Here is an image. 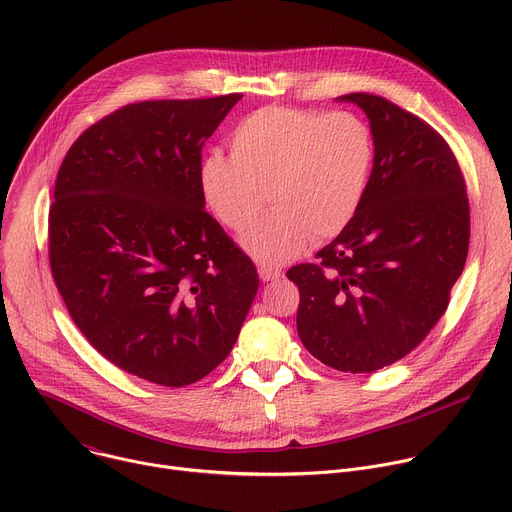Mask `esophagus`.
I'll list each match as a JSON object with an SVG mask.
<instances>
[{
  "instance_id": "obj_1",
  "label": "esophagus",
  "mask_w": 512,
  "mask_h": 512,
  "mask_svg": "<svg viewBox=\"0 0 512 512\" xmlns=\"http://www.w3.org/2000/svg\"><path fill=\"white\" fill-rule=\"evenodd\" d=\"M259 277H261V281H275V279H279L283 273H281V269H277V267H271V265H259Z\"/></svg>"
}]
</instances>
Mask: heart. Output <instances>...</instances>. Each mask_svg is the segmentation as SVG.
<instances>
[{"label": "heart", "mask_w": 512, "mask_h": 512, "mask_svg": "<svg viewBox=\"0 0 512 512\" xmlns=\"http://www.w3.org/2000/svg\"><path fill=\"white\" fill-rule=\"evenodd\" d=\"M375 145L369 125L350 111L318 113L269 105L243 117L231 156L210 152L200 188L218 221L243 229L265 204L273 210L241 235L263 265H281L310 239L344 231L367 194Z\"/></svg>", "instance_id": "obj_1"}]
</instances>
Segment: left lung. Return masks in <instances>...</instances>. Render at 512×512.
Listing matches in <instances>:
<instances>
[{"mask_svg":"<svg viewBox=\"0 0 512 512\" xmlns=\"http://www.w3.org/2000/svg\"><path fill=\"white\" fill-rule=\"evenodd\" d=\"M375 158L367 194L318 263L291 267L298 334L342 373H373L409 354L450 304L470 243V206L446 139L423 119L369 93Z\"/></svg>","mask_w":512,"mask_h":512,"instance_id":"8db88e82","label":"left lung"}]
</instances>
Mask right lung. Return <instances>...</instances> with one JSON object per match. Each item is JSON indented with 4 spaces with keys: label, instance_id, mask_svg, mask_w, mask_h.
<instances>
[{
    "label": "right lung",
    "instance_id": "1",
    "mask_svg": "<svg viewBox=\"0 0 512 512\" xmlns=\"http://www.w3.org/2000/svg\"><path fill=\"white\" fill-rule=\"evenodd\" d=\"M243 95L125 105L58 170L48 214L54 283L85 338L164 387L204 379L255 300L251 259L204 210L206 139Z\"/></svg>",
    "mask_w": 512,
    "mask_h": 512
}]
</instances>
